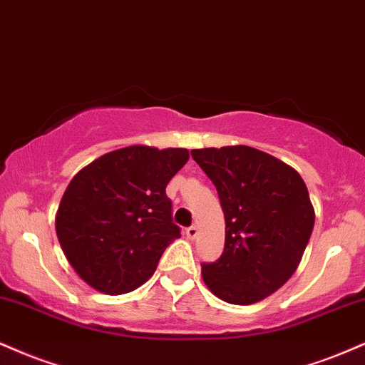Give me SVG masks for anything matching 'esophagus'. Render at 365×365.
Returning a JSON list of instances; mask_svg holds the SVG:
<instances>
[{"label": "esophagus", "instance_id": "esophagus-1", "mask_svg": "<svg viewBox=\"0 0 365 365\" xmlns=\"http://www.w3.org/2000/svg\"><path fill=\"white\" fill-rule=\"evenodd\" d=\"M186 235H187V237H190V239H195L196 235H198V227H196V225L187 227V229H186Z\"/></svg>", "mask_w": 365, "mask_h": 365}]
</instances>
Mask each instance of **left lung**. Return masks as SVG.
Masks as SVG:
<instances>
[{
    "label": "left lung",
    "instance_id": "8db88e82",
    "mask_svg": "<svg viewBox=\"0 0 365 365\" xmlns=\"http://www.w3.org/2000/svg\"><path fill=\"white\" fill-rule=\"evenodd\" d=\"M215 184L225 217L220 258L201 264L205 284L237 306L268 297L292 277L314 227L297 170L246 145L191 150Z\"/></svg>",
    "mask_w": 365,
    "mask_h": 365
}]
</instances>
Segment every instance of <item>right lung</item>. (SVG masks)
<instances>
[{
  "label": "right lung",
  "instance_id": "add662e5",
  "mask_svg": "<svg viewBox=\"0 0 365 365\" xmlns=\"http://www.w3.org/2000/svg\"><path fill=\"white\" fill-rule=\"evenodd\" d=\"M186 148L143 145L98 157L64 191L56 234L80 278L109 295L138 289L181 229L165 187L186 164Z\"/></svg>",
  "mask_w": 365,
  "mask_h": 365
}]
</instances>
